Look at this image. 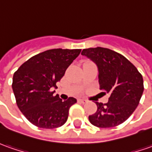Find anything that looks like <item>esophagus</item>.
<instances>
[{
	"instance_id": "34e87169",
	"label": "esophagus",
	"mask_w": 152,
	"mask_h": 152,
	"mask_svg": "<svg viewBox=\"0 0 152 152\" xmlns=\"http://www.w3.org/2000/svg\"><path fill=\"white\" fill-rule=\"evenodd\" d=\"M78 102H81V103H86L88 101H87V100H85V99H78Z\"/></svg>"
}]
</instances>
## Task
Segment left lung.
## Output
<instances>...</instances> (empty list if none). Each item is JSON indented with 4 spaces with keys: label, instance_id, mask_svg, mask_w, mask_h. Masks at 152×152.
I'll use <instances>...</instances> for the list:
<instances>
[{
    "label": "left lung",
    "instance_id": "obj_1",
    "mask_svg": "<svg viewBox=\"0 0 152 152\" xmlns=\"http://www.w3.org/2000/svg\"><path fill=\"white\" fill-rule=\"evenodd\" d=\"M82 55L96 64L100 89L110 93L107 103L96 102L98 109L88 117L89 122L101 128L122 124L139 104L144 90L142 75L123 55L107 48L84 49Z\"/></svg>",
    "mask_w": 152,
    "mask_h": 152
}]
</instances>
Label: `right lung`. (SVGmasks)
<instances>
[{"label": "right lung", "mask_w": 152, "mask_h": 152, "mask_svg": "<svg viewBox=\"0 0 152 152\" xmlns=\"http://www.w3.org/2000/svg\"><path fill=\"white\" fill-rule=\"evenodd\" d=\"M81 50L53 49L28 59L13 75L12 89L16 104L23 115L34 126L53 129L63 126L70 107L77 102L69 98L63 101L54 96L56 83L78 57Z\"/></svg>", "instance_id": "obj_1"}]
</instances>
